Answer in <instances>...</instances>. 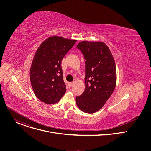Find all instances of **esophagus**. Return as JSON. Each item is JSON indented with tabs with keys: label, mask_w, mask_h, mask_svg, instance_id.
<instances>
[{
	"label": "esophagus",
	"mask_w": 151,
	"mask_h": 151,
	"mask_svg": "<svg viewBox=\"0 0 151 151\" xmlns=\"http://www.w3.org/2000/svg\"><path fill=\"white\" fill-rule=\"evenodd\" d=\"M73 84H74V82H69V86L70 87H72V86L73 85Z\"/></svg>",
	"instance_id": "1"
}]
</instances>
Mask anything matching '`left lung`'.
Segmentation results:
<instances>
[{
	"instance_id": "8db88e82",
	"label": "left lung",
	"mask_w": 151,
	"mask_h": 151,
	"mask_svg": "<svg viewBox=\"0 0 151 151\" xmlns=\"http://www.w3.org/2000/svg\"><path fill=\"white\" fill-rule=\"evenodd\" d=\"M76 48L85 59V89L76 97V102L82 112L93 114L102 108L115 88V62L103 42L81 41Z\"/></svg>"
}]
</instances>
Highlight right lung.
I'll list each match as a JSON object with an SVG mask.
<instances>
[{
  "label": "right lung",
  "instance_id": "1",
  "mask_svg": "<svg viewBox=\"0 0 151 151\" xmlns=\"http://www.w3.org/2000/svg\"><path fill=\"white\" fill-rule=\"evenodd\" d=\"M77 40L54 36L45 39L34 55L30 70V82L36 97L51 104L58 102L66 91L61 61Z\"/></svg>",
  "mask_w": 151,
  "mask_h": 151
}]
</instances>
